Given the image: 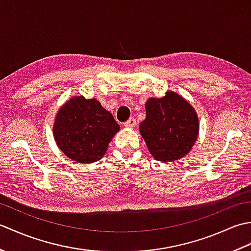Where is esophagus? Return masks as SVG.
Segmentation results:
<instances>
[{"mask_svg":"<svg viewBox=\"0 0 251 251\" xmlns=\"http://www.w3.org/2000/svg\"><path fill=\"white\" fill-rule=\"evenodd\" d=\"M136 119H134V117H130V119L124 123V126L125 127H128V128H134V127L136 126Z\"/></svg>","mask_w":251,"mask_h":251,"instance_id":"obj_1","label":"esophagus"}]
</instances>
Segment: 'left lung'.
<instances>
[{
  "label": "left lung",
  "instance_id": "obj_1",
  "mask_svg": "<svg viewBox=\"0 0 251 251\" xmlns=\"http://www.w3.org/2000/svg\"><path fill=\"white\" fill-rule=\"evenodd\" d=\"M147 117L139 126L149 151L159 162L169 163L190 152L199 135V119L188 101L168 92L163 98H150Z\"/></svg>",
  "mask_w": 251,
  "mask_h": 251
}]
</instances>
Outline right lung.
I'll return each instance as SVG.
<instances>
[{
    "label": "right lung",
    "instance_id": "right-lung-1",
    "mask_svg": "<svg viewBox=\"0 0 251 251\" xmlns=\"http://www.w3.org/2000/svg\"><path fill=\"white\" fill-rule=\"evenodd\" d=\"M120 129L113 115L96 99L75 97L58 111L54 136L68 157L88 164L104 155L109 142Z\"/></svg>",
    "mask_w": 251,
    "mask_h": 251
}]
</instances>
